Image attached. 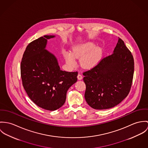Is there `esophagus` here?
I'll use <instances>...</instances> for the list:
<instances>
[{"mask_svg": "<svg viewBox=\"0 0 148 148\" xmlns=\"http://www.w3.org/2000/svg\"><path fill=\"white\" fill-rule=\"evenodd\" d=\"M77 78H78V80H81L83 78V77H82V75L80 74H78V76H77Z\"/></svg>", "mask_w": 148, "mask_h": 148, "instance_id": "1", "label": "esophagus"}]
</instances>
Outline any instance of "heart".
<instances>
[{"instance_id":"heart-1","label":"heart","mask_w":148,"mask_h":148,"mask_svg":"<svg viewBox=\"0 0 148 148\" xmlns=\"http://www.w3.org/2000/svg\"><path fill=\"white\" fill-rule=\"evenodd\" d=\"M95 45L92 42H88L75 47L73 49L72 54L66 53L65 58L69 66L75 64V59H81V65L84 69H91L97 65L101 57V50L95 48Z\"/></svg>"}]
</instances>
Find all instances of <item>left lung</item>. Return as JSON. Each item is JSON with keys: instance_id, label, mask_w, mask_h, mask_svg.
<instances>
[{"instance_id": "1", "label": "left lung", "mask_w": 148, "mask_h": 148, "mask_svg": "<svg viewBox=\"0 0 148 148\" xmlns=\"http://www.w3.org/2000/svg\"><path fill=\"white\" fill-rule=\"evenodd\" d=\"M133 73V56L119 37L113 53L83 73L86 102L95 110H106L117 106L128 95Z\"/></svg>"}]
</instances>
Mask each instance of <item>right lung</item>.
<instances>
[{
    "instance_id": "obj_1",
    "label": "right lung",
    "mask_w": 148,
    "mask_h": 148,
    "mask_svg": "<svg viewBox=\"0 0 148 148\" xmlns=\"http://www.w3.org/2000/svg\"><path fill=\"white\" fill-rule=\"evenodd\" d=\"M45 35L27 47L20 65L24 90L38 107L49 111L61 107L66 101L68 89L77 81L78 72L62 71L55 56L46 49L48 40L54 37Z\"/></svg>"
}]
</instances>
